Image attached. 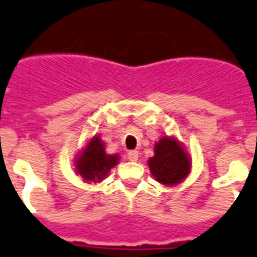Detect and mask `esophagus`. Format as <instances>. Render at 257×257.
<instances>
[{"label":"esophagus","instance_id":"esophagus-1","mask_svg":"<svg viewBox=\"0 0 257 257\" xmlns=\"http://www.w3.org/2000/svg\"><path fill=\"white\" fill-rule=\"evenodd\" d=\"M127 157H128L130 161H138V159H139V152L138 151H128Z\"/></svg>","mask_w":257,"mask_h":257}]
</instances>
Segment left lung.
<instances>
[{
	"label": "left lung",
	"instance_id": "obj_1",
	"mask_svg": "<svg viewBox=\"0 0 257 257\" xmlns=\"http://www.w3.org/2000/svg\"><path fill=\"white\" fill-rule=\"evenodd\" d=\"M148 166L161 185L175 186L185 181L191 170V160L175 138L164 137L155 144V156Z\"/></svg>",
	"mask_w": 257,
	"mask_h": 257
}]
</instances>
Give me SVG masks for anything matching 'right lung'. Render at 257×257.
Instances as JSON below:
<instances>
[{
  "mask_svg": "<svg viewBox=\"0 0 257 257\" xmlns=\"http://www.w3.org/2000/svg\"><path fill=\"white\" fill-rule=\"evenodd\" d=\"M118 161L119 156L107 155L104 142L95 135L76 157L75 172L87 183H97L109 174L110 169L117 165Z\"/></svg>",
  "mask_w": 257,
  "mask_h": 257,
  "instance_id": "obj_1",
  "label": "right lung"
}]
</instances>
